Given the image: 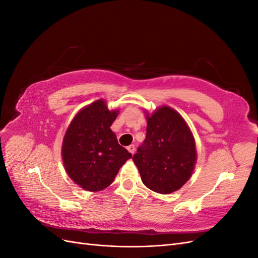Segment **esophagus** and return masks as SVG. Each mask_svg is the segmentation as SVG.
Segmentation results:
<instances>
[{
    "label": "esophagus",
    "mask_w": 258,
    "mask_h": 258,
    "mask_svg": "<svg viewBox=\"0 0 258 258\" xmlns=\"http://www.w3.org/2000/svg\"><path fill=\"white\" fill-rule=\"evenodd\" d=\"M127 148H128V151H129L132 155H134V154L136 153V146H135V145H129Z\"/></svg>",
    "instance_id": "obj_1"
}]
</instances>
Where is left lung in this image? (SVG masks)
<instances>
[{"instance_id":"1","label":"left lung","mask_w":258,"mask_h":258,"mask_svg":"<svg viewBox=\"0 0 258 258\" xmlns=\"http://www.w3.org/2000/svg\"><path fill=\"white\" fill-rule=\"evenodd\" d=\"M146 138L134 162L143 184L162 195L171 194L188 181L196 165V143L183 117L170 106L146 113Z\"/></svg>"}]
</instances>
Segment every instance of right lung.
<instances>
[{
  "instance_id": "obj_1",
  "label": "right lung",
  "mask_w": 258,
  "mask_h": 258,
  "mask_svg": "<svg viewBox=\"0 0 258 258\" xmlns=\"http://www.w3.org/2000/svg\"><path fill=\"white\" fill-rule=\"evenodd\" d=\"M119 111H110L97 100L77 113L62 142V160L72 181L88 191L110 186L131 154L120 146L111 130Z\"/></svg>"
}]
</instances>
